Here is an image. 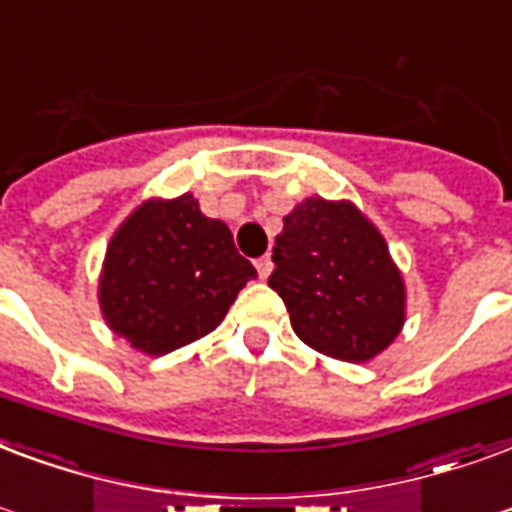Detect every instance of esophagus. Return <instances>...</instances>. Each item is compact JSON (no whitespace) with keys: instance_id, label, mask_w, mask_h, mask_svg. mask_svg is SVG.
Segmentation results:
<instances>
[{"instance_id":"obj_1","label":"esophagus","mask_w":512,"mask_h":512,"mask_svg":"<svg viewBox=\"0 0 512 512\" xmlns=\"http://www.w3.org/2000/svg\"><path fill=\"white\" fill-rule=\"evenodd\" d=\"M255 268H257V274H260V279H268V274L274 271V263H271V257L263 255L255 260Z\"/></svg>"}]
</instances>
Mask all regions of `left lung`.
<instances>
[{"label": "left lung", "mask_w": 512, "mask_h": 512, "mask_svg": "<svg viewBox=\"0 0 512 512\" xmlns=\"http://www.w3.org/2000/svg\"><path fill=\"white\" fill-rule=\"evenodd\" d=\"M271 290L298 339L339 361L374 358L404 325V282L385 238L352 203L309 198L285 217Z\"/></svg>", "instance_id": "left-lung-1"}]
</instances>
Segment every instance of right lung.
I'll list each match as a JSON object with an SVG mask.
<instances>
[{
    "label": "right lung",
    "instance_id": "obj_1",
    "mask_svg": "<svg viewBox=\"0 0 512 512\" xmlns=\"http://www.w3.org/2000/svg\"><path fill=\"white\" fill-rule=\"evenodd\" d=\"M255 276L225 222L203 217L192 195L149 200L111 238L100 306L135 350L165 355L214 331Z\"/></svg>",
    "mask_w": 512,
    "mask_h": 512
}]
</instances>
